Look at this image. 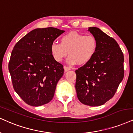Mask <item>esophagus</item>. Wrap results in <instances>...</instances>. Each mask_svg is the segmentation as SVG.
<instances>
[{
    "mask_svg": "<svg viewBox=\"0 0 133 133\" xmlns=\"http://www.w3.org/2000/svg\"><path fill=\"white\" fill-rule=\"evenodd\" d=\"M71 70V68H70V67H68V66H64V70H65V72H66L68 71H69V70Z\"/></svg>",
    "mask_w": 133,
    "mask_h": 133,
    "instance_id": "1",
    "label": "esophagus"
}]
</instances>
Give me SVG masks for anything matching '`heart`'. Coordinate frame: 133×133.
<instances>
[{"instance_id":"obj_1","label":"heart","mask_w":133,"mask_h":133,"mask_svg":"<svg viewBox=\"0 0 133 133\" xmlns=\"http://www.w3.org/2000/svg\"><path fill=\"white\" fill-rule=\"evenodd\" d=\"M97 48V42L92 35L70 32L61 37L60 43L53 42L50 51L57 62H62L68 55V64L74 65L77 63L82 65L91 60L96 54Z\"/></svg>"}]
</instances>
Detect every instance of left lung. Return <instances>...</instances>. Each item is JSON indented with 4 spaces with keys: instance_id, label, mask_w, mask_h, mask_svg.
Wrapping results in <instances>:
<instances>
[{
    "instance_id": "obj_1",
    "label": "left lung",
    "mask_w": 133,
    "mask_h": 133,
    "mask_svg": "<svg viewBox=\"0 0 133 133\" xmlns=\"http://www.w3.org/2000/svg\"><path fill=\"white\" fill-rule=\"evenodd\" d=\"M88 31L96 39L97 48L91 60L75 71V88L82 104L100 106L112 99L123 79L124 56L114 38L98 28Z\"/></svg>"
}]
</instances>
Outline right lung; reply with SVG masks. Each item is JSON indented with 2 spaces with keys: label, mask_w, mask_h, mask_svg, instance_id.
I'll return each mask as SVG.
<instances>
[{
  "label": "right lung",
  "mask_w": 133,
  "mask_h": 133,
  "mask_svg": "<svg viewBox=\"0 0 133 133\" xmlns=\"http://www.w3.org/2000/svg\"><path fill=\"white\" fill-rule=\"evenodd\" d=\"M64 32L52 27L33 29L15 44L11 52L9 70L13 86L29 105L41 106L53 99L64 69L54 58L50 47Z\"/></svg>",
  "instance_id": "1"
}]
</instances>
